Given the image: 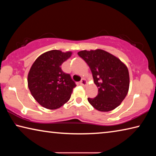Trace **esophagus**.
I'll list each match as a JSON object with an SVG mask.
<instances>
[{"label": "esophagus", "mask_w": 156, "mask_h": 156, "mask_svg": "<svg viewBox=\"0 0 156 156\" xmlns=\"http://www.w3.org/2000/svg\"><path fill=\"white\" fill-rule=\"evenodd\" d=\"M80 84H81V85H83V86H85L87 84V81L85 79H84V78L82 79V80L80 81Z\"/></svg>", "instance_id": "esophagus-1"}]
</instances>
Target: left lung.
I'll use <instances>...</instances> for the list:
<instances>
[{"mask_svg":"<svg viewBox=\"0 0 156 156\" xmlns=\"http://www.w3.org/2000/svg\"><path fill=\"white\" fill-rule=\"evenodd\" d=\"M90 68L94 83L98 88L97 96L87 98L95 109L109 112L119 106L129 87V71L118 58L102 49L79 51Z\"/></svg>","mask_w":156,"mask_h":156,"instance_id":"obj_1","label":"left lung"}]
</instances>
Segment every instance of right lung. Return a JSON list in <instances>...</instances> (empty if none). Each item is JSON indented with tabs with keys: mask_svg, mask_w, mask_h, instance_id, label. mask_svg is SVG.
<instances>
[{
	"mask_svg": "<svg viewBox=\"0 0 156 156\" xmlns=\"http://www.w3.org/2000/svg\"><path fill=\"white\" fill-rule=\"evenodd\" d=\"M72 52L51 50L44 53L31 66L28 74V87L39 104L49 109H56L69 100L76 84L60 66Z\"/></svg>",
	"mask_w": 156,
	"mask_h": 156,
	"instance_id": "add662e5",
	"label": "right lung"
}]
</instances>
